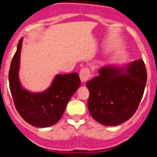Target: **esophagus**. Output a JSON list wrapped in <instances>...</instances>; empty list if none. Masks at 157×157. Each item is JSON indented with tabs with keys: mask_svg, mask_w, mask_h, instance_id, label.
Listing matches in <instances>:
<instances>
[{
	"mask_svg": "<svg viewBox=\"0 0 157 157\" xmlns=\"http://www.w3.org/2000/svg\"><path fill=\"white\" fill-rule=\"evenodd\" d=\"M91 76V72L88 68H83L80 71V78L82 82H86L88 80Z\"/></svg>",
	"mask_w": 157,
	"mask_h": 157,
	"instance_id": "34e87169",
	"label": "esophagus"
}]
</instances>
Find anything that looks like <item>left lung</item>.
Returning a JSON list of instances; mask_svg holds the SVG:
<instances>
[{
    "mask_svg": "<svg viewBox=\"0 0 157 157\" xmlns=\"http://www.w3.org/2000/svg\"><path fill=\"white\" fill-rule=\"evenodd\" d=\"M114 66L101 67L98 76L88 80L87 108L97 122L115 126L129 120L143 96L147 73L142 59L132 62L127 73Z\"/></svg>",
    "mask_w": 157,
    "mask_h": 157,
    "instance_id": "left-lung-1",
    "label": "left lung"
}]
</instances>
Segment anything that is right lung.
Listing matches in <instances>:
<instances>
[{
  "label": "right lung",
  "instance_id": "right-lung-1",
  "mask_svg": "<svg viewBox=\"0 0 157 157\" xmlns=\"http://www.w3.org/2000/svg\"><path fill=\"white\" fill-rule=\"evenodd\" d=\"M22 42L21 38L10 66V91L15 108L24 121L34 127L47 128L60 120L70 98L80 87V77L77 73L59 74L44 92L27 91L22 87L18 76Z\"/></svg>",
  "mask_w": 157,
  "mask_h": 157
}]
</instances>
